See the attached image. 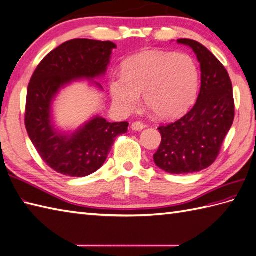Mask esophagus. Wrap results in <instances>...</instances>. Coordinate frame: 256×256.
<instances>
[{
	"label": "esophagus",
	"mask_w": 256,
	"mask_h": 256,
	"mask_svg": "<svg viewBox=\"0 0 256 256\" xmlns=\"http://www.w3.org/2000/svg\"><path fill=\"white\" fill-rule=\"evenodd\" d=\"M145 128H146V126L142 122H134V123H132V126H130V128H132L133 130H142Z\"/></svg>",
	"instance_id": "1"
}]
</instances>
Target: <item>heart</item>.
<instances>
[{
  "mask_svg": "<svg viewBox=\"0 0 256 256\" xmlns=\"http://www.w3.org/2000/svg\"><path fill=\"white\" fill-rule=\"evenodd\" d=\"M198 78V65L191 56L152 50L128 58L122 64V75L110 78L109 92L122 114L133 111L142 94L155 116L172 120L192 106Z\"/></svg>",
  "mask_w": 256,
  "mask_h": 256,
  "instance_id": "1",
  "label": "heart"
}]
</instances>
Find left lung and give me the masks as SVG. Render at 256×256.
<instances>
[{
  "mask_svg": "<svg viewBox=\"0 0 256 256\" xmlns=\"http://www.w3.org/2000/svg\"><path fill=\"white\" fill-rule=\"evenodd\" d=\"M191 48L200 64V90L192 110L179 120L159 126L162 142L154 155L157 167L171 174H193L215 162L232 126V84L224 65L198 41L179 39Z\"/></svg>",
  "mask_w": 256,
  "mask_h": 256,
  "instance_id": "1",
  "label": "left lung"
}]
</instances>
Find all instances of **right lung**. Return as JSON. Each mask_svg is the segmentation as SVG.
<instances>
[{"mask_svg": "<svg viewBox=\"0 0 256 256\" xmlns=\"http://www.w3.org/2000/svg\"><path fill=\"white\" fill-rule=\"evenodd\" d=\"M111 41L73 39L51 51L36 68L28 85L25 126L29 138L44 162L58 174L86 176L106 162L118 135L128 132V122L110 123L94 116L74 132L58 130L52 114V104L61 89L74 82L102 77L108 68Z\"/></svg>", "mask_w": 256, "mask_h": 256, "instance_id": "right-lung-1", "label": "right lung"}]
</instances>
